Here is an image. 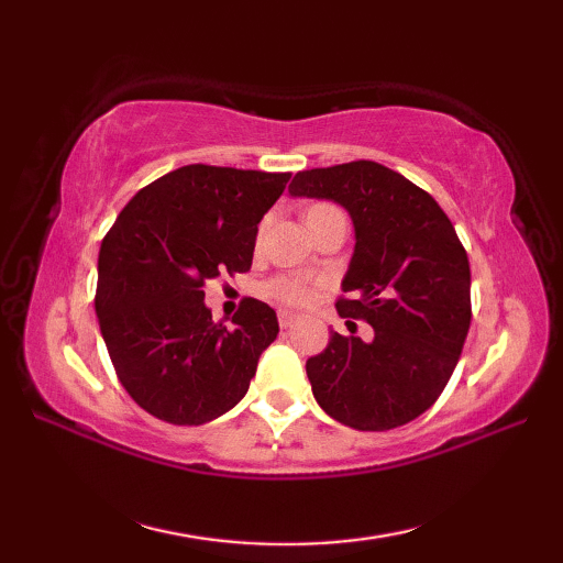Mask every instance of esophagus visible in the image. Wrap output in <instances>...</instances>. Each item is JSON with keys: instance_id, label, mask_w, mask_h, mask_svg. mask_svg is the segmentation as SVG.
<instances>
[{"instance_id": "34e87169", "label": "esophagus", "mask_w": 563, "mask_h": 563, "mask_svg": "<svg viewBox=\"0 0 563 563\" xmlns=\"http://www.w3.org/2000/svg\"><path fill=\"white\" fill-rule=\"evenodd\" d=\"M297 319H300V317H297L295 312H288V309H280V312H278V324H280L283 329H288V327H292Z\"/></svg>"}]
</instances>
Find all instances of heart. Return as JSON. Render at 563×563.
<instances>
[{
	"label": "heart",
	"mask_w": 563,
	"mask_h": 563,
	"mask_svg": "<svg viewBox=\"0 0 563 563\" xmlns=\"http://www.w3.org/2000/svg\"><path fill=\"white\" fill-rule=\"evenodd\" d=\"M327 214H341V210L331 202H314L305 210V222H314L319 218H327ZM268 295L280 300L285 305H305L312 300V285L302 278H292V275H285V278H275L268 285Z\"/></svg>",
	"instance_id": "b5f03b06"
}]
</instances>
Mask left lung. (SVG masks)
I'll return each mask as SVG.
<instances>
[{
  "label": "left lung",
  "mask_w": 563,
  "mask_h": 563,
  "mask_svg": "<svg viewBox=\"0 0 563 563\" xmlns=\"http://www.w3.org/2000/svg\"><path fill=\"white\" fill-rule=\"evenodd\" d=\"M292 196L349 210L355 251L336 300L373 341L341 336L307 361L317 404L355 430H391L428 411L457 367L472 321L470 258L433 196L377 162L295 174Z\"/></svg>",
  "instance_id": "obj_1"
}]
</instances>
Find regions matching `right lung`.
Masks as SVG:
<instances>
[{
  "instance_id": "1",
  "label": "right lung",
  "mask_w": 563,
  "mask_h": 563,
  "mask_svg": "<svg viewBox=\"0 0 563 563\" xmlns=\"http://www.w3.org/2000/svg\"><path fill=\"white\" fill-rule=\"evenodd\" d=\"M290 176L188 164L137 190L103 236L101 336L125 391L159 421L202 426L234 409L278 336L254 297L234 329L212 321L202 288L251 268L258 222Z\"/></svg>"
}]
</instances>
